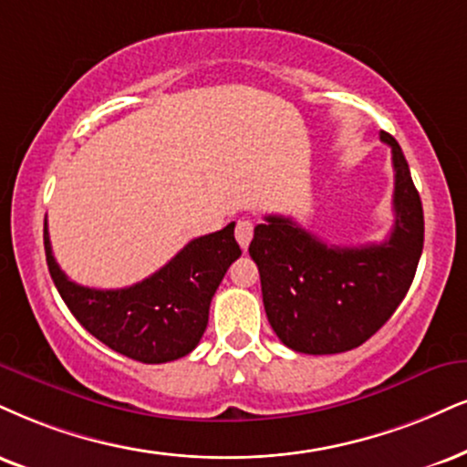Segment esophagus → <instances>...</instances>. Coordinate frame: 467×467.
Listing matches in <instances>:
<instances>
[{"label": "esophagus", "instance_id": "obj_1", "mask_svg": "<svg viewBox=\"0 0 467 467\" xmlns=\"http://www.w3.org/2000/svg\"><path fill=\"white\" fill-rule=\"evenodd\" d=\"M251 238H253V223L246 221V218L235 223V240H238V244L243 246V249L249 246Z\"/></svg>", "mask_w": 467, "mask_h": 467}]
</instances>
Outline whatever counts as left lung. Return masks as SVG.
Segmentation results:
<instances>
[{"label":"left lung","mask_w":467,"mask_h":467,"mask_svg":"<svg viewBox=\"0 0 467 467\" xmlns=\"http://www.w3.org/2000/svg\"><path fill=\"white\" fill-rule=\"evenodd\" d=\"M394 224L389 238L366 246H331L285 216L257 224L249 253L260 268L268 322L287 348L336 355L372 337L396 312L424 244L422 201L394 136Z\"/></svg>","instance_id":"obj_1"}]
</instances>
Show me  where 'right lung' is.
<instances>
[{
  "label": "right lung",
  "instance_id": "1",
  "mask_svg": "<svg viewBox=\"0 0 467 467\" xmlns=\"http://www.w3.org/2000/svg\"><path fill=\"white\" fill-rule=\"evenodd\" d=\"M234 223L221 232L190 240L172 260L120 290H95L75 284L54 260L45 221V255L62 301L90 336L142 364H166L186 357L207 327L216 287L243 255Z\"/></svg>",
  "mask_w": 467,
  "mask_h": 467
}]
</instances>
